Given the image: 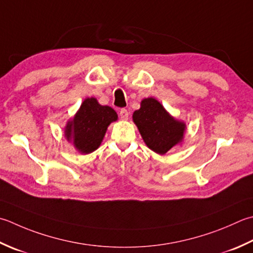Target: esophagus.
I'll return each mask as SVG.
<instances>
[{
  "label": "esophagus",
  "instance_id": "34e87169",
  "mask_svg": "<svg viewBox=\"0 0 253 253\" xmlns=\"http://www.w3.org/2000/svg\"><path fill=\"white\" fill-rule=\"evenodd\" d=\"M120 116L123 121H126L128 120V116H129V113H128L127 110H125V108H122V110L120 111Z\"/></svg>",
  "mask_w": 253,
  "mask_h": 253
}]
</instances>
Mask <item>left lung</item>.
<instances>
[{
  "label": "left lung",
  "mask_w": 253,
  "mask_h": 253,
  "mask_svg": "<svg viewBox=\"0 0 253 253\" xmlns=\"http://www.w3.org/2000/svg\"><path fill=\"white\" fill-rule=\"evenodd\" d=\"M132 120L146 145L160 155H165L179 143L185 130L184 124L170 116L152 97L141 102V107L133 113Z\"/></svg>",
  "instance_id": "obj_1"
}]
</instances>
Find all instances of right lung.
Here are the masks:
<instances>
[{
	"label": "right lung",
	"instance_id": "1",
	"mask_svg": "<svg viewBox=\"0 0 253 253\" xmlns=\"http://www.w3.org/2000/svg\"><path fill=\"white\" fill-rule=\"evenodd\" d=\"M117 120L110 106H102L94 97L86 98L73 121L66 127V137L82 153H91L101 145L108 125Z\"/></svg>",
	"mask_w": 253,
	"mask_h": 253
}]
</instances>
